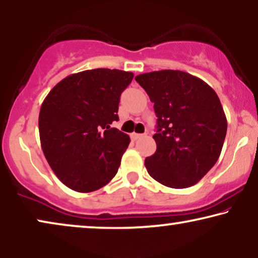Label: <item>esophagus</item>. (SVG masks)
I'll return each instance as SVG.
<instances>
[{"label": "esophagus", "instance_id": "34e87169", "mask_svg": "<svg viewBox=\"0 0 258 258\" xmlns=\"http://www.w3.org/2000/svg\"><path fill=\"white\" fill-rule=\"evenodd\" d=\"M142 137H143V135H139V133H132V135H131L132 140H137V139L142 138Z\"/></svg>", "mask_w": 258, "mask_h": 258}]
</instances>
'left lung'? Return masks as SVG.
<instances>
[{
	"instance_id": "left-lung-1",
	"label": "left lung",
	"mask_w": 258,
	"mask_h": 258,
	"mask_svg": "<svg viewBox=\"0 0 258 258\" xmlns=\"http://www.w3.org/2000/svg\"><path fill=\"white\" fill-rule=\"evenodd\" d=\"M136 81L157 115V150L145 159L147 172L165 186H192L211 170L224 144L228 122L218 95L181 71L144 73Z\"/></svg>"
}]
</instances>
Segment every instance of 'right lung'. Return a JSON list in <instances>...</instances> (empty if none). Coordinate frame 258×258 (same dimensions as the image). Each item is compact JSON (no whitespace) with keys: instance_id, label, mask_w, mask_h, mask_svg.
<instances>
[{"instance_id":"add662e5","label":"right lung","mask_w":258,"mask_h":258,"mask_svg":"<svg viewBox=\"0 0 258 258\" xmlns=\"http://www.w3.org/2000/svg\"><path fill=\"white\" fill-rule=\"evenodd\" d=\"M131 72L108 68L68 75L48 93L39 114L40 142L56 177L78 192L99 190L118 172L130 137L115 127Z\"/></svg>"}]
</instances>
